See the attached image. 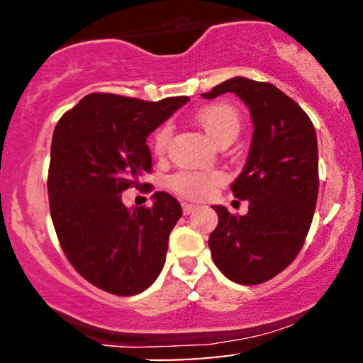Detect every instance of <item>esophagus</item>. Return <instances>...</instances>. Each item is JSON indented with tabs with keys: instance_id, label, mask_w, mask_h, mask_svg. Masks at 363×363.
Instances as JSON below:
<instances>
[{
	"instance_id": "1",
	"label": "esophagus",
	"mask_w": 363,
	"mask_h": 363,
	"mask_svg": "<svg viewBox=\"0 0 363 363\" xmlns=\"http://www.w3.org/2000/svg\"><path fill=\"white\" fill-rule=\"evenodd\" d=\"M196 210V205H191V203H182V211L184 215H191Z\"/></svg>"
}]
</instances>
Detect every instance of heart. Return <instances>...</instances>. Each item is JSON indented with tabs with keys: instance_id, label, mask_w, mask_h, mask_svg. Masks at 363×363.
Masks as SVG:
<instances>
[{
	"instance_id": "heart-1",
	"label": "heart",
	"mask_w": 363,
	"mask_h": 363,
	"mask_svg": "<svg viewBox=\"0 0 363 363\" xmlns=\"http://www.w3.org/2000/svg\"><path fill=\"white\" fill-rule=\"evenodd\" d=\"M198 124L206 131L215 143H223V141H234L239 135L240 124V112L237 107L227 102H215L210 106H205L196 114ZM170 141V128L167 124L160 126L152 135L150 148L157 158H162L167 153V147ZM223 174L215 169H184L179 170L169 179V186L174 193L184 196L189 199H203L210 196L213 191L223 182Z\"/></svg>"
}]
</instances>
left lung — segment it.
Here are the masks:
<instances>
[{"instance_id":"left-lung-1","label":"left lung","mask_w":363,"mask_h":363,"mask_svg":"<svg viewBox=\"0 0 363 363\" xmlns=\"http://www.w3.org/2000/svg\"><path fill=\"white\" fill-rule=\"evenodd\" d=\"M234 91L249 107L254 133L247 164L230 186L249 203L247 215L213 206L211 257L228 280L259 285L281 273L301 252L319 191L318 138L306 111L266 82L230 78L203 94Z\"/></svg>"}]
</instances>
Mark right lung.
I'll use <instances>...</instances> for the list:
<instances>
[{"mask_svg":"<svg viewBox=\"0 0 363 363\" xmlns=\"http://www.w3.org/2000/svg\"><path fill=\"white\" fill-rule=\"evenodd\" d=\"M187 101L95 91L54 128L48 174L54 230L73 268L97 289L136 295L164 268L181 205L169 193H155L153 206L126 208L121 194L147 186L140 182L152 172L147 136Z\"/></svg>","mask_w":363,"mask_h":363,"instance_id":"right-lung-1","label":"right lung"}]
</instances>
